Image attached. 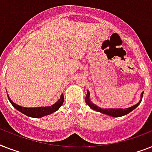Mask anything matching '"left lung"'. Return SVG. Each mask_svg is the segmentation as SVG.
<instances>
[{
	"label": "left lung",
	"mask_w": 152,
	"mask_h": 152,
	"mask_svg": "<svg viewBox=\"0 0 152 152\" xmlns=\"http://www.w3.org/2000/svg\"><path fill=\"white\" fill-rule=\"evenodd\" d=\"M143 94L144 92H142L141 94V99L143 97ZM89 96H90V93L88 92L87 95H86V103L88 104V106H90L91 108L93 109V110H95L98 111V112H100V113H105V114H107L109 116H112V117H121V116L126 115L129 113H130L131 111H132L134 110L135 108H137L138 105H139L140 102H141V100L138 102L137 104L134 105L132 107H129V108H126V109H102L100 108L99 106H95V104L91 103V102L90 101L89 99Z\"/></svg>",
	"instance_id": "obj_1"
}]
</instances>
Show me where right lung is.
I'll list each match as a JSON object with an SVG mask.
<instances>
[{"label":"right lung","mask_w":152,"mask_h":152,"mask_svg":"<svg viewBox=\"0 0 152 152\" xmlns=\"http://www.w3.org/2000/svg\"><path fill=\"white\" fill-rule=\"evenodd\" d=\"M8 98L11 103H12V105L15 109H17L18 110L20 111L21 113H23L25 115L28 116V117H31V118H42L43 116L50 114V113H53L55 111H57L62 106V104L64 102V95L62 94L61 96V99L56 103L53 104V106H46V107H36V108H26V107H23V106H20L17 104L14 103L10 99V98L8 97Z\"/></svg>","instance_id":"right-lung-1"}]
</instances>
